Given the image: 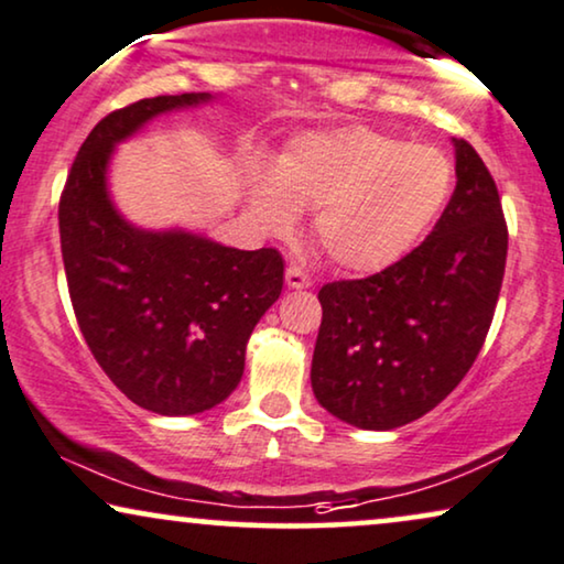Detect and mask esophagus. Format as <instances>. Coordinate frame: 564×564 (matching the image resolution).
<instances>
[{"label":"esophagus","mask_w":564,"mask_h":564,"mask_svg":"<svg viewBox=\"0 0 564 564\" xmlns=\"http://www.w3.org/2000/svg\"><path fill=\"white\" fill-rule=\"evenodd\" d=\"M284 282H288V288H292V290H305V288H311V284H313L311 274L303 272V269H300L297 264L288 267V272H284Z\"/></svg>","instance_id":"obj_1"}]
</instances>
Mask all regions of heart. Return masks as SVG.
Returning <instances> with one entry per match:
<instances>
[{
  "label": "heart",
  "mask_w": 564,
  "mask_h": 564,
  "mask_svg": "<svg viewBox=\"0 0 564 564\" xmlns=\"http://www.w3.org/2000/svg\"><path fill=\"white\" fill-rule=\"evenodd\" d=\"M451 158L430 144L368 127L311 131L292 139L274 173L251 178L253 215L288 232L297 207L313 209V238L347 272H380L427 236L453 194Z\"/></svg>",
  "instance_id": "b5f03b06"
}]
</instances>
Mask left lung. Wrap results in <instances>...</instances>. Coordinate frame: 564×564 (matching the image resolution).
I'll return each mask as SVG.
<instances>
[{
	"mask_svg": "<svg viewBox=\"0 0 564 564\" xmlns=\"http://www.w3.org/2000/svg\"><path fill=\"white\" fill-rule=\"evenodd\" d=\"M508 223L492 173L456 139V192L435 230L397 264L318 290L311 383L318 404L362 430L420 420L460 383L492 324Z\"/></svg>",
	"mask_w": 564,
	"mask_h": 564,
	"instance_id": "8db88e82",
	"label": "left lung"
}]
</instances>
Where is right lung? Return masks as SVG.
<instances>
[{"instance_id":"right-lung-1","label":"right lung","mask_w":564,"mask_h":564,"mask_svg":"<svg viewBox=\"0 0 564 564\" xmlns=\"http://www.w3.org/2000/svg\"><path fill=\"white\" fill-rule=\"evenodd\" d=\"M204 98L158 95L116 108L87 134L58 199L69 300L95 362L137 406L167 416L199 414L236 391L248 336L284 282L276 248L144 232L108 202L113 144L152 116Z\"/></svg>"}]
</instances>
